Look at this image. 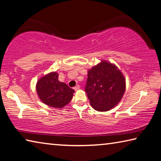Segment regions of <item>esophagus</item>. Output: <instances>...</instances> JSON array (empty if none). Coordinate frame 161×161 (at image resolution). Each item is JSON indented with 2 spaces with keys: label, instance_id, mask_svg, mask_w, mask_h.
I'll return each instance as SVG.
<instances>
[{
  "label": "esophagus",
  "instance_id": "34e87169",
  "mask_svg": "<svg viewBox=\"0 0 161 161\" xmlns=\"http://www.w3.org/2000/svg\"><path fill=\"white\" fill-rule=\"evenodd\" d=\"M73 89H74L75 91H78V90L80 89V86H79V85H77V86H76L75 87H74V88H73Z\"/></svg>",
  "mask_w": 161,
  "mask_h": 161
}]
</instances>
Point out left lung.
Instances as JSON below:
<instances>
[{
	"instance_id": "obj_1",
	"label": "left lung",
	"mask_w": 161,
	"mask_h": 161,
	"mask_svg": "<svg viewBox=\"0 0 161 161\" xmlns=\"http://www.w3.org/2000/svg\"><path fill=\"white\" fill-rule=\"evenodd\" d=\"M126 90V79L116 65L102 60L88 71L85 91L92 108L106 112L116 107Z\"/></svg>"
}]
</instances>
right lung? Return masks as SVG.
Listing matches in <instances>:
<instances>
[{"instance_id": "right-lung-1", "label": "right lung", "mask_w": 161, "mask_h": 161, "mask_svg": "<svg viewBox=\"0 0 161 161\" xmlns=\"http://www.w3.org/2000/svg\"><path fill=\"white\" fill-rule=\"evenodd\" d=\"M36 93L42 103L52 108H63L72 100L74 90L58 80L57 72L42 76L36 84Z\"/></svg>"}]
</instances>
